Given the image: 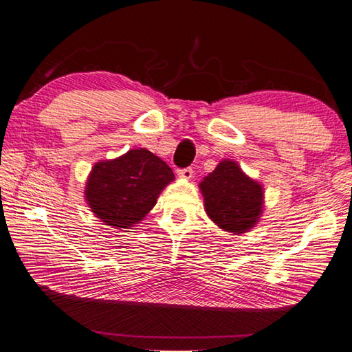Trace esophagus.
<instances>
[{"mask_svg": "<svg viewBox=\"0 0 352 352\" xmlns=\"http://www.w3.org/2000/svg\"><path fill=\"white\" fill-rule=\"evenodd\" d=\"M178 177H183V178H192L193 175V169L192 168H183V169H178L177 170Z\"/></svg>", "mask_w": 352, "mask_h": 352, "instance_id": "1", "label": "esophagus"}]
</instances>
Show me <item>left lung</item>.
I'll return each instance as SVG.
<instances>
[{
  "instance_id": "left-lung-1",
  "label": "left lung",
  "mask_w": 352,
  "mask_h": 352,
  "mask_svg": "<svg viewBox=\"0 0 352 352\" xmlns=\"http://www.w3.org/2000/svg\"><path fill=\"white\" fill-rule=\"evenodd\" d=\"M206 212L230 233H245L258 221L263 208V189L246 177L237 163L222 160L199 184Z\"/></svg>"
}]
</instances>
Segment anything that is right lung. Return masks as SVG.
<instances>
[{"mask_svg": "<svg viewBox=\"0 0 352 352\" xmlns=\"http://www.w3.org/2000/svg\"><path fill=\"white\" fill-rule=\"evenodd\" d=\"M174 172L148 149H131L115 160L96 163L87 180L86 199L107 226L129 228L155 206Z\"/></svg>", "mask_w": 352, "mask_h": 352, "instance_id": "right-lung-1", "label": "right lung"}]
</instances>
